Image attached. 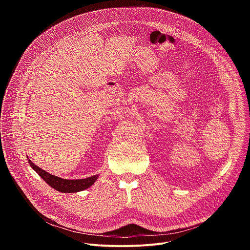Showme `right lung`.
<instances>
[{
	"mask_svg": "<svg viewBox=\"0 0 250 250\" xmlns=\"http://www.w3.org/2000/svg\"><path fill=\"white\" fill-rule=\"evenodd\" d=\"M28 163L30 167L37 172L42 179L53 189H55L58 192L61 193H77L83 190H86L90 188L99 178V174L93 175L91 177L85 178V179H73V180H68V179H63V178L54 176L45 170H42L39 166L35 165L34 163L29 160L27 156Z\"/></svg>",
	"mask_w": 250,
	"mask_h": 250,
	"instance_id": "1",
	"label": "right lung"
}]
</instances>
